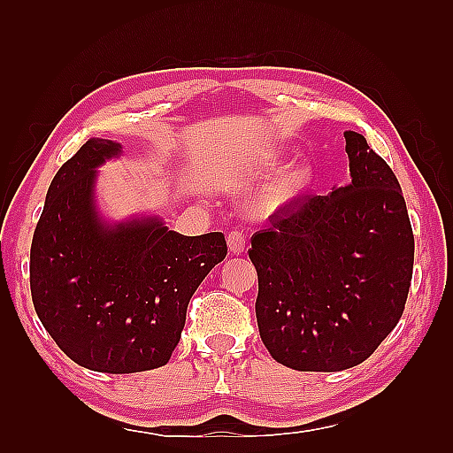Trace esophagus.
<instances>
[{"instance_id":"34e87169","label":"esophagus","mask_w":453,"mask_h":453,"mask_svg":"<svg viewBox=\"0 0 453 453\" xmlns=\"http://www.w3.org/2000/svg\"><path fill=\"white\" fill-rule=\"evenodd\" d=\"M227 249L232 255H242L245 251V235L234 229V232L227 235Z\"/></svg>"}]
</instances>
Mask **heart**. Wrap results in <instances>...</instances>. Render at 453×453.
<instances>
[{"instance_id": "1", "label": "heart", "mask_w": 453, "mask_h": 453, "mask_svg": "<svg viewBox=\"0 0 453 453\" xmlns=\"http://www.w3.org/2000/svg\"><path fill=\"white\" fill-rule=\"evenodd\" d=\"M282 163V153L274 151L268 153L263 159L255 163V167L263 173H271ZM311 185V167L310 163L297 161L288 167L280 177H278L271 187H268L263 204L266 210L276 211L292 206L296 200L303 196V192Z\"/></svg>"}]
</instances>
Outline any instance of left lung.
<instances>
[{"instance_id": "1", "label": "left lung", "mask_w": 453, "mask_h": 453, "mask_svg": "<svg viewBox=\"0 0 453 453\" xmlns=\"http://www.w3.org/2000/svg\"><path fill=\"white\" fill-rule=\"evenodd\" d=\"M350 182L305 196L251 237L258 333L300 372L362 364L405 310L415 237L397 177L362 134L344 132Z\"/></svg>"}]
</instances>
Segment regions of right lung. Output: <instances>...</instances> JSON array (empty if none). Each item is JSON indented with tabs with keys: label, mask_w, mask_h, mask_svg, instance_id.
Returning <instances> with one entry per match:
<instances>
[{
	"label": "right lung",
	"mask_w": 453,
	"mask_h": 453,
	"mask_svg": "<svg viewBox=\"0 0 453 453\" xmlns=\"http://www.w3.org/2000/svg\"><path fill=\"white\" fill-rule=\"evenodd\" d=\"M120 156L119 142H85L48 187L31 245L38 319L75 364L104 373L165 365L192 294L227 255L219 232L180 235L150 211L104 218L99 167Z\"/></svg>",
	"instance_id": "obj_1"
}]
</instances>
